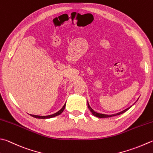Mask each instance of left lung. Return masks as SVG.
<instances>
[{
  "label": "left lung",
  "mask_w": 153,
  "mask_h": 153,
  "mask_svg": "<svg viewBox=\"0 0 153 153\" xmlns=\"http://www.w3.org/2000/svg\"><path fill=\"white\" fill-rule=\"evenodd\" d=\"M88 107L89 109L90 110V111L92 113V114L94 115V116L97 117H100V118H107V117H113V116H117V115H121V114H122V113H125V111H127L128 109H130L131 107H132V106H131V107H128V108H127V109H125V110H123V111H121V112L117 113H115V114H113V115H105V114H102V113H99L95 112V111H94V109H93L91 108V107L90 106H89V103H88Z\"/></svg>",
  "instance_id": "obj_1"
}]
</instances>
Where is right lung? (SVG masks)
<instances>
[{
  "label": "right lung",
  "mask_w": 153,
  "mask_h": 153,
  "mask_svg": "<svg viewBox=\"0 0 153 153\" xmlns=\"http://www.w3.org/2000/svg\"><path fill=\"white\" fill-rule=\"evenodd\" d=\"M65 107V103L64 104V105L63 106L62 108L58 111V112H56V113H53L52 115H47V116H40V115H32V114H30V115H31L33 117H35V118H38V119H49V118H52V117H54L58 116L59 115H60L61 113L64 111V110Z\"/></svg>",
  "instance_id": "right-lung-1"
}]
</instances>
